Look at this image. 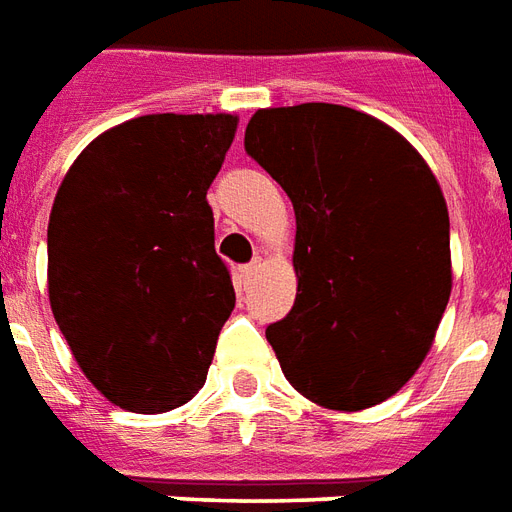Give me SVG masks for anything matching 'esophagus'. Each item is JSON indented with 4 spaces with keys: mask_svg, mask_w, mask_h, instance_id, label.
I'll list each match as a JSON object with an SVG mask.
<instances>
[{
    "mask_svg": "<svg viewBox=\"0 0 512 512\" xmlns=\"http://www.w3.org/2000/svg\"><path fill=\"white\" fill-rule=\"evenodd\" d=\"M257 268H260V257H255V260H252L249 266H244V276H252L257 271Z\"/></svg>",
    "mask_w": 512,
    "mask_h": 512,
    "instance_id": "1",
    "label": "esophagus"
}]
</instances>
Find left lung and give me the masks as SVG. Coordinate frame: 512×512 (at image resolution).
<instances>
[{"mask_svg":"<svg viewBox=\"0 0 512 512\" xmlns=\"http://www.w3.org/2000/svg\"><path fill=\"white\" fill-rule=\"evenodd\" d=\"M244 149L295 211V304L268 325L295 391L366 410L431 350L450 298V219L434 173L399 132L328 102L263 108Z\"/></svg>","mask_w":512,"mask_h":512,"instance_id":"left-lung-1","label":"left lung"}]
</instances>
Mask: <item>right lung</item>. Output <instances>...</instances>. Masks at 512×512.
Wrapping results in <instances>:
<instances>
[{
    "mask_svg": "<svg viewBox=\"0 0 512 512\" xmlns=\"http://www.w3.org/2000/svg\"><path fill=\"white\" fill-rule=\"evenodd\" d=\"M233 113H151L78 154L48 219V298L94 388L130 412L187 404L236 306L206 192Z\"/></svg>",
    "mask_w": 512,
    "mask_h": 512,
    "instance_id": "add662e5",
    "label": "right lung"
}]
</instances>
